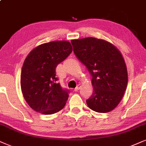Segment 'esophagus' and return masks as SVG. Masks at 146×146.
Listing matches in <instances>:
<instances>
[{
	"label": "esophagus",
	"mask_w": 146,
	"mask_h": 146,
	"mask_svg": "<svg viewBox=\"0 0 146 146\" xmlns=\"http://www.w3.org/2000/svg\"><path fill=\"white\" fill-rule=\"evenodd\" d=\"M80 87H81V86H80V84H78V85L76 86V87L74 89V91H76H76H78V90L80 89Z\"/></svg>",
	"instance_id": "1"
}]
</instances>
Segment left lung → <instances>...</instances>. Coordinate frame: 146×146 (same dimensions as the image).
I'll use <instances>...</instances> for the list:
<instances>
[{
	"instance_id": "left-lung-1",
	"label": "left lung",
	"mask_w": 146,
	"mask_h": 146,
	"mask_svg": "<svg viewBox=\"0 0 146 146\" xmlns=\"http://www.w3.org/2000/svg\"><path fill=\"white\" fill-rule=\"evenodd\" d=\"M73 51L92 76L93 91L87 100L90 109L109 112L123 98L128 82L126 64L120 52L107 41L95 38L72 40Z\"/></svg>"
}]
</instances>
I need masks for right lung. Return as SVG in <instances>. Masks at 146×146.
Wrapping results in <instances>:
<instances>
[{"label": "right lung", "mask_w": 146, "mask_h": 146, "mask_svg": "<svg viewBox=\"0 0 146 146\" xmlns=\"http://www.w3.org/2000/svg\"><path fill=\"white\" fill-rule=\"evenodd\" d=\"M72 52L68 41H53L34 48L23 63L21 88L31 108L43 114H53L64 108L69 90L57 82L55 69Z\"/></svg>", "instance_id": "right-lung-1"}]
</instances>
